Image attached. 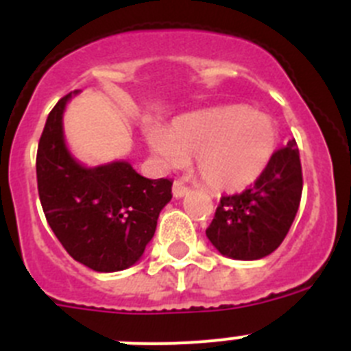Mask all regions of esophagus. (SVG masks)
Here are the masks:
<instances>
[{"instance_id": "34e87169", "label": "esophagus", "mask_w": 351, "mask_h": 351, "mask_svg": "<svg viewBox=\"0 0 351 351\" xmlns=\"http://www.w3.org/2000/svg\"><path fill=\"white\" fill-rule=\"evenodd\" d=\"M172 193L176 198H181L184 197L186 193H188V186L184 184V182L181 181V179H178V181H173V186H172Z\"/></svg>"}]
</instances>
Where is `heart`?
Returning <instances> with one entry per match:
<instances>
[{
	"mask_svg": "<svg viewBox=\"0 0 351 351\" xmlns=\"http://www.w3.org/2000/svg\"><path fill=\"white\" fill-rule=\"evenodd\" d=\"M149 144L167 165L197 158V172L214 190L239 191L256 181L278 147L269 116L247 107H223L182 116L170 132H149Z\"/></svg>",
	"mask_w": 351,
	"mask_h": 351,
	"instance_id": "obj_1",
	"label": "heart"
}]
</instances>
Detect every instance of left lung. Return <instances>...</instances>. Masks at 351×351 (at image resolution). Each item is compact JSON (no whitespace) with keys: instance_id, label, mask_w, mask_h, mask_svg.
I'll use <instances>...</instances> for the list:
<instances>
[{"instance_id":"obj_1","label":"left lung","mask_w":351,"mask_h":351,"mask_svg":"<svg viewBox=\"0 0 351 351\" xmlns=\"http://www.w3.org/2000/svg\"><path fill=\"white\" fill-rule=\"evenodd\" d=\"M302 167L290 141L243 193L221 197L206 235L228 258L258 260L278 250L299 210Z\"/></svg>"}]
</instances>
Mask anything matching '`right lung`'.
<instances>
[{"instance_id": "add662e5", "label": "right lung", "mask_w": 351, "mask_h": 351, "mask_svg": "<svg viewBox=\"0 0 351 351\" xmlns=\"http://www.w3.org/2000/svg\"><path fill=\"white\" fill-rule=\"evenodd\" d=\"M63 96L51 110L38 142L36 182L49 226L68 255L96 272L132 267L156 230L172 198L170 179H147L128 161L80 165L64 144Z\"/></svg>"}]
</instances>
